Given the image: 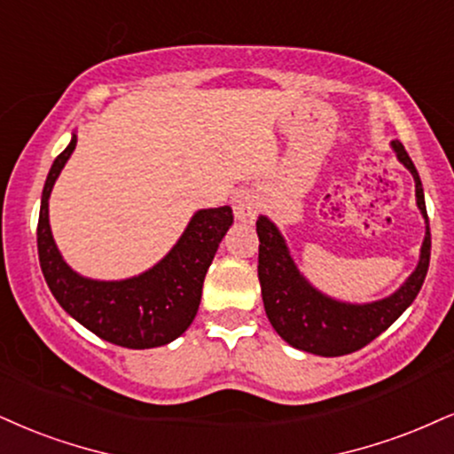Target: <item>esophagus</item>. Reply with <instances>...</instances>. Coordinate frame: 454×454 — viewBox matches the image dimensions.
<instances>
[{
  "instance_id": "esophagus-1",
  "label": "esophagus",
  "mask_w": 454,
  "mask_h": 454,
  "mask_svg": "<svg viewBox=\"0 0 454 454\" xmlns=\"http://www.w3.org/2000/svg\"><path fill=\"white\" fill-rule=\"evenodd\" d=\"M233 215L238 221H254L256 215L261 210V200L259 195L250 192V189H242L233 195Z\"/></svg>"
}]
</instances>
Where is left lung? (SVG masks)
Listing matches in <instances>:
<instances>
[{
    "label": "left lung",
    "mask_w": 454,
    "mask_h": 454,
    "mask_svg": "<svg viewBox=\"0 0 454 454\" xmlns=\"http://www.w3.org/2000/svg\"><path fill=\"white\" fill-rule=\"evenodd\" d=\"M395 158L415 178L417 206L425 218V238L415 271L389 296L371 303H347L333 299L311 286L299 271L290 254L286 239L276 223L265 215L256 221L259 233V282L265 313L276 333L294 349L322 357H337L362 349L404 313L421 290L427 276L432 254L427 208H425L423 184L404 145L391 141Z\"/></svg>",
    "instance_id": "8db88e82"
}]
</instances>
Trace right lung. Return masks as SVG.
<instances>
[{
  "instance_id": "add662e5",
  "label": "right lung",
  "mask_w": 454,
  "mask_h": 454,
  "mask_svg": "<svg viewBox=\"0 0 454 454\" xmlns=\"http://www.w3.org/2000/svg\"><path fill=\"white\" fill-rule=\"evenodd\" d=\"M77 134L50 168L37 223L39 267L59 305L83 328L128 349L172 343L192 326L198 313L206 271L233 223L229 206L198 210L164 259L126 279H92L73 271L52 238L48 200L71 158Z\"/></svg>"
}]
</instances>
